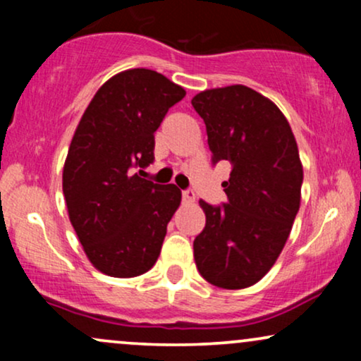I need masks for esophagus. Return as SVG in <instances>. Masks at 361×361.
<instances>
[{
    "label": "esophagus",
    "mask_w": 361,
    "mask_h": 361,
    "mask_svg": "<svg viewBox=\"0 0 361 361\" xmlns=\"http://www.w3.org/2000/svg\"><path fill=\"white\" fill-rule=\"evenodd\" d=\"M181 198H183L185 204H192V202H195V192L192 188H186L181 192Z\"/></svg>",
    "instance_id": "1"
}]
</instances>
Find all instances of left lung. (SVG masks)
Masks as SVG:
<instances>
[{
  "label": "left lung",
  "mask_w": 361,
  "mask_h": 361,
  "mask_svg": "<svg viewBox=\"0 0 361 361\" xmlns=\"http://www.w3.org/2000/svg\"><path fill=\"white\" fill-rule=\"evenodd\" d=\"M212 164L229 161L227 202L200 200L205 227L193 241L198 271L221 288H246L270 271L300 207L304 171L295 137L275 103L243 85L193 97Z\"/></svg>",
  "instance_id": "left-lung-1"
}]
</instances>
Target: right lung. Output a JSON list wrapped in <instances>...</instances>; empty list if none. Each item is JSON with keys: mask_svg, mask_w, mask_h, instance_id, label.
Returning a JSON list of instances; mask_svg holds the SVG:
<instances>
[{"mask_svg": "<svg viewBox=\"0 0 361 361\" xmlns=\"http://www.w3.org/2000/svg\"><path fill=\"white\" fill-rule=\"evenodd\" d=\"M185 94L163 74L128 69L97 91L74 132L62 192L86 256L105 275H142L159 256L181 192L140 176L154 161V132Z\"/></svg>", "mask_w": 361, "mask_h": 361, "instance_id": "right-lung-1", "label": "right lung"}]
</instances>
